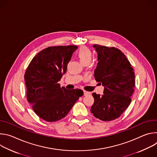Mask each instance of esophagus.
<instances>
[{
  "label": "esophagus",
  "instance_id": "34e87169",
  "mask_svg": "<svg viewBox=\"0 0 157 157\" xmlns=\"http://www.w3.org/2000/svg\"><path fill=\"white\" fill-rule=\"evenodd\" d=\"M89 94H90V93L87 92L86 91H84V96H87Z\"/></svg>",
  "mask_w": 157,
  "mask_h": 157
}]
</instances>
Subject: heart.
Returning a JSON list of instances; mask_svg holds the SVG:
<instances>
[{"mask_svg":"<svg viewBox=\"0 0 157 157\" xmlns=\"http://www.w3.org/2000/svg\"><path fill=\"white\" fill-rule=\"evenodd\" d=\"M77 55L81 62L84 64L87 63H90L93 56L91 50L86 47H81L77 52Z\"/></svg>","mask_w":157,"mask_h":157,"instance_id":"1","label":"heart"}]
</instances>
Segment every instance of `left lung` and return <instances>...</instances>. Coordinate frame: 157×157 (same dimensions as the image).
I'll use <instances>...</instances> for the list:
<instances>
[{
    "label": "left lung",
    "instance_id": "left-lung-1",
    "mask_svg": "<svg viewBox=\"0 0 157 157\" xmlns=\"http://www.w3.org/2000/svg\"><path fill=\"white\" fill-rule=\"evenodd\" d=\"M98 63L94 71L97 82L104 86V94L93 93L94 102L91 112L103 121L117 119L129 106L136 80L133 70L118 48L94 44Z\"/></svg>",
    "mask_w": 157,
    "mask_h": 157
}]
</instances>
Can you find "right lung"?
I'll use <instances>...</instances> for the list:
<instances>
[{
  "instance_id": "right-lung-1",
  "label": "right lung",
  "mask_w": 157,
  "mask_h": 157,
  "mask_svg": "<svg viewBox=\"0 0 157 157\" xmlns=\"http://www.w3.org/2000/svg\"><path fill=\"white\" fill-rule=\"evenodd\" d=\"M75 45L49 47L36 55L24 75L27 98L35 114L47 122H56L68 114L81 89L61 87L58 81L66 70Z\"/></svg>"
}]
</instances>
